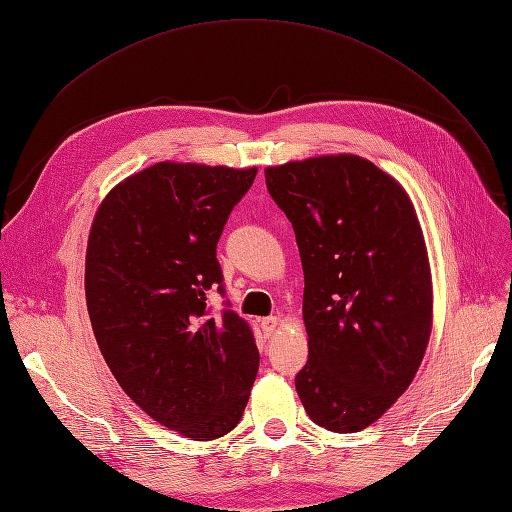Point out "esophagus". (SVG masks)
I'll return each mask as SVG.
<instances>
[{
  "label": "esophagus",
  "mask_w": 512,
  "mask_h": 512,
  "mask_svg": "<svg viewBox=\"0 0 512 512\" xmlns=\"http://www.w3.org/2000/svg\"><path fill=\"white\" fill-rule=\"evenodd\" d=\"M277 327H280V318L277 316H267L260 320V329L265 331V335H273L277 331Z\"/></svg>",
  "instance_id": "obj_1"
}]
</instances>
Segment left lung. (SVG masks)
I'll use <instances>...</instances> for the list:
<instances>
[{
	"label": "left lung",
	"instance_id": "8db88e82",
	"mask_svg": "<svg viewBox=\"0 0 512 512\" xmlns=\"http://www.w3.org/2000/svg\"><path fill=\"white\" fill-rule=\"evenodd\" d=\"M305 275L309 359L294 378L312 421L354 433L404 393L431 333V273L406 190L359 156L265 170Z\"/></svg>",
	"mask_w": 512,
	"mask_h": 512
}]
</instances>
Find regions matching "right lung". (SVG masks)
Here are the masks:
<instances>
[{
    "label": "right lung",
    "instance_id": "1",
    "mask_svg": "<svg viewBox=\"0 0 512 512\" xmlns=\"http://www.w3.org/2000/svg\"><path fill=\"white\" fill-rule=\"evenodd\" d=\"M258 168L158 162L108 192L91 224L85 297L106 365L153 421L192 440L237 427L260 354L226 294L218 241Z\"/></svg>",
    "mask_w": 512,
    "mask_h": 512
}]
</instances>
